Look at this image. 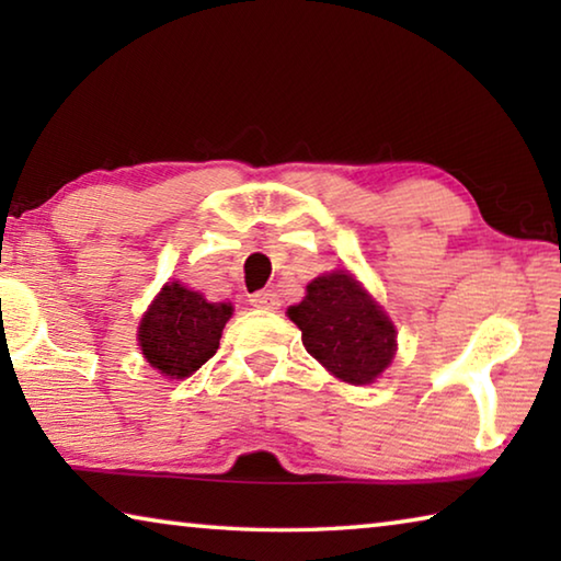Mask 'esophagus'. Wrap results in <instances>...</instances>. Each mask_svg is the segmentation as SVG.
Here are the masks:
<instances>
[{
    "label": "esophagus",
    "instance_id": "obj_1",
    "mask_svg": "<svg viewBox=\"0 0 561 561\" xmlns=\"http://www.w3.org/2000/svg\"><path fill=\"white\" fill-rule=\"evenodd\" d=\"M250 304H252V307H257V309H270L272 311V309H279V297H277V291L264 289V291L252 294Z\"/></svg>",
    "mask_w": 561,
    "mask_h": 561
}]
</instances>
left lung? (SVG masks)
<instances>
[{"label":"left lung","mask_w":561,"mask_h":561,"mask_svg":"<svg viewBox=\"0 0 561 561\" xmlns=\"http://www.w3.org/2000/svg\"><path fill=\"white\" fill-rule=\"evenodd\" d=\"M287 314L301 331L304 348L346 383L376 381L396 356L393 321L346 270L309 282L307 297Z\"/></svg>","instance_id":"1"}]
</instances>
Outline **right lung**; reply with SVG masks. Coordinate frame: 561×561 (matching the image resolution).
<instances>
[{
  "label": "right lung",
  "instance_id": "add662e5",
  "mask_svg": "<svg viewBox=\"0 0 561 561\" xmlns=\"http://www.w3.org/2000/svg\"><path fill=\"white\" fill-rule=\"evenodd\" d=\"M232 304L207 301L201 291L168 282L138 327L146 360L168 378H187L220 348Z\"/></svg>",
  "mask_w": 561,
  "mask_h": 561
}]
</instances>
